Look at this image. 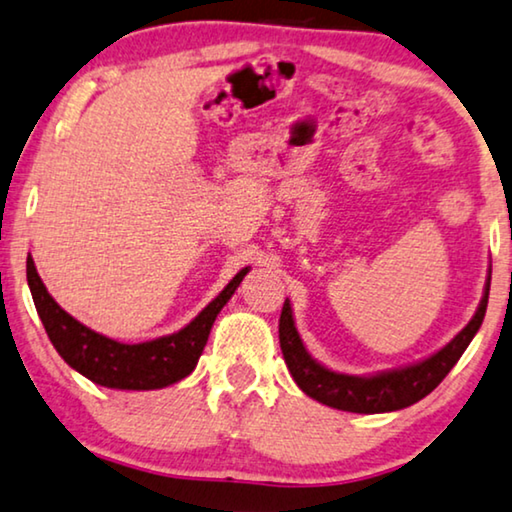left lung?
Listing matches in <instances>:
<instances>
[{"label":"left lung","instance_id":"obj_1","mask_svg":"<svg viewBox=\"0 0 512 512\" xmlns=\"http://www.w3.org/2000/svg\"><path fill=\"white\" fill-rule=\"evenodd\" d=\"M490 281H492V268L485 281L483 300L476 309V314L466 328L455 335L453 342H448L441 351H436L429 358L413 362V365L399 367V369H385L379 374L369 376H353V374H339L332 369L323 367L307 353L305 344L298 335L293 321L291 302H284L279 318V344L281 353H284L286 367L291 372L293 381L298 388L309 395L316 402L339 411L351 413H388L399 411L406 406L420 402L427 397L436 385L446 379L450 369L457 365L462 358L466 346L476 337L480 325H483L485 311H487V298H490Z\"/></svg>","mask_w":512,"mask_h":512}]
</instances>
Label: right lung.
I'll use <instances>...</instances> for the list:
<instances>
[{"mask_svg":"<svg viewBox=\"0 0 512 512\" xmlns=\"http://www.w3.org/2000/svg\"><path fill=\"white\" fill-rule=\"evenodd\" d=\"M249 268L240 270L228 286L198 314L189 325L173 335L152 339L143 344H122L106 335H99L76 321L57 305L36 272L32 256L27 258V284L32 291L36 311L50 342L69 367L103 388L115 390H157L182 381L194 372L198 358L210 337L214 318L235 288L240 286Z\"/></svg>","mask_w":512,"mask_h":512,"instance_id":"right-lung-1","label":"right lung"}]
</instances>
